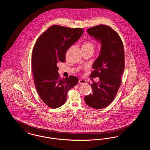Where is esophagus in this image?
Masks as SVG:
<instances>
[{
  "mask_svg": "<svg viewBox=\"0 0 150 150\" xmlns=\"http://www.w3.org/2000/svg\"><path fill=\"white\" fill-rule=\"evenodd\" d=\"M79 83L80 84H84L86 83V81L84 79H80L79 80Z\"/></svg>",
  "mask_w": 150,
  "mask_h": 150,
  "instance_id": "34e87169",
  "label": "esophagus"
}]
</instances>
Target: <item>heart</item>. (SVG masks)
Masks as SVG:
<instances>
[{
	"label": "heart",
	"instance_id": "heart-1",
	"mask_svg": "<svg viewBox=\"0 0 150 150\" xmlns=\"http://www.w3.org/2000/svg\"><path fill=\"white\" fill-rule=\"evenodd\" d=\"M94 44L90 42H86L84 43L83 45V48H89V49H92L94 50Z\"/></svg>",
	"mask_w": 150,
	"mask_h": 150
}]
</instances>
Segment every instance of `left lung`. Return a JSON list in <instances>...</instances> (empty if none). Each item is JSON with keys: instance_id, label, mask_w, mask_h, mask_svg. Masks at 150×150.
I'll list each match as a JSON object with an SVG mask.
<instances>
[{"instance_id": "obj_1", "label": "left lung", "mask_w": 150, "mask_h": 150, "mask_svg": "<svg viewBox=\"0 0 150 150\" xmlns=\"http://www.w3.org/2000/svg\"><path fill=\"white\" fill-rule=\"evenodd\" d=\"M87 33L100 42L101 50L90 75L92 78L99 77L100 81H93V93L85 96L84 100L89 107L101 109L113 101L121 85L125 67L124 45L120 36L108 26H94Z\"/></svg>"}]
</instances>
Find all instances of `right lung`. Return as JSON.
<instances>
[{
	"instance_id": "1",
	"label": "right lung",
	"mask_w": 150,
	"mask_h": 150,
	"mask_svg": "<svg viewBox=\"0 0 150 150\" xmlns=\"http://www.w3.org/2000/svg\"><path fill=\"white\" fill-rule=\"evenodd\" d=\"M84 32L81 28L53 25L39 36L32 54V70L36 91L48 106L56 108L67 99V94L78 83V78H60L57 64L66 60L67 50Z\"/></svg>"
}]
</instances>
